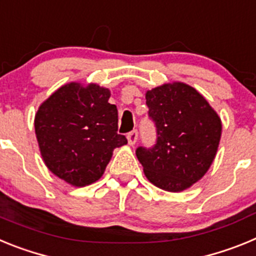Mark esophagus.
Returning <instances> with one entry per match:
<instances>
[{"label": "esophagus", "mask_w": 256, "mask_h": 256, "mask_svg": "<svg viewBox=\"0 0 256 256\" xmlns=\"http://www.w3.org/2000/svg\"><path fill=\"white\" fill-rule=\"evenodd\" d=\"M126 140H128V144H130V146L136 144V142H137V140H138V132H137V130H132V132H130L128 134H126Z\"/></svg>", "instance_id": "obj_1"}]
</instances>
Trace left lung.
<instances>
[{
	"instance_id": "left-lung-1",
	"label": "left lung",
	"mask_w": 256,
	"mask_h": 256,
	"mask_svg": "<svg viewBox=\"0 0 256 256\" xmlns=\"http://www.w3.org/2000/svg\"><path fill=\"white\" fill-rule=\"evenodd\" d=\"M148 115L158 141L138 148L137 159L154 186L180 192L200 180L216 159L222 120L205 97L183 82H172L146 92Z\"/></svg>"
}]
</instances>
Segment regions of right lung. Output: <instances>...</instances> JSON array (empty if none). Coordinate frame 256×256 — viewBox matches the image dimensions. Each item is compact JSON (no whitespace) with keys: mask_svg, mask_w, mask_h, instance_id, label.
Returning a JSON list of instances; mask_svg holds the SVG:
<instances>
[{"mask_svg":"<svg viewBox=\"0 0 256 256\" xmlns=\"http://www.w3.org/2000/svg\"><path fill=\"white\" fill-rule=\"evenodd\" d=\"M110 90L96 83L70 82L40 104L34 116L36 137L50 172L84 187L102 177L114 148L128 144L118 134L116 106Z\"/></svg>","mask_w":256,"mask_h":256,"instance_id":"1","label":"right lung"}]
</instances>
